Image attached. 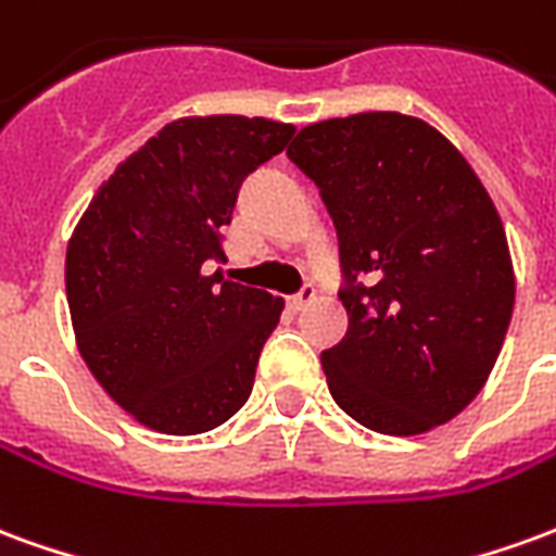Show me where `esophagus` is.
<instances>
[{
  "mask_svg": "<svg viewBox=\"0 0 556 556\" xmlns=\"http://www.w3.org/2000/svg\"><path fill=\"white\" fill-rule=\"evenodd\" d=\"M315 294H318V291H315V286H303L298 294H291L289 298L291 309H303V306H309V303L315 301Z\"/></svg>",
  "mask_w": 556,
  "mask_h": 556,
  "instance_id": "34e87169",
  "label": "esophagus"
}]
</instances>
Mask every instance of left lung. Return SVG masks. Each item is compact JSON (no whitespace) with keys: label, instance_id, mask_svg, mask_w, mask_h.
Wrapping results in <instances>:
<instances>
[{"label":"left lung","instance_id":"1","mask_svg":"<svg viewBox=\"0 0 556 556\" xmlns=\"http://www.w3.org/2000/svg\"><path fill=\"white\" fill-rule=\"evenodd\" d=\"M286 154L339 235L349 333L321 351L333 402L402 438L462 414L489 381L515 303L506 231L477 172L402 113L327 118Z\"/></svg>","mask_w":556,"mask_h":556}]
</instances>
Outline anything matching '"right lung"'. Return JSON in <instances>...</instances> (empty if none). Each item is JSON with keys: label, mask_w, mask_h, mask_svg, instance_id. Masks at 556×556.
Segmentation results:
<instances>
[{"label": "right lung", "mask_w": 556, "mask_h": 556, "mask_svg": "<svg viewBox=\"0 0 556 556\" xmlns=\"http://www.w3.org/2000/svg\"><path fill=\"white\" fill-rule=\"evenodd\" d=\"M291 134L247 115L178 118L101 184L67 241L79 354L148 429L202 434L253 393L282 301L217 265L243 178Z\"/></svg>", "instance_id": "obj_1"}]
</instances>
